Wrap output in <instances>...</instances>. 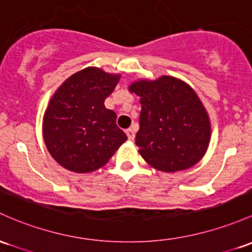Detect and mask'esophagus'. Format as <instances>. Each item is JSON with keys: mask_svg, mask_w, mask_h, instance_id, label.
I'll use <instances>...</instances> for the list:
<instances>
[{"mask_svg": "<svg viewBox=\"0 0 252 252\" xmlns=\"http://www.w3.org/2000/svg\"><path fill=\"white\" fill-rule=\"evenodd\" d=\"M126 136H128L129 140H134L135 139V128H134V126L126 129Z\"/></svg>", "mask_w": 252, "mask_h": 252, "instance_id": "34e87169", "label": "esophagus"}]
</instances>
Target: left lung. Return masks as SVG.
I'll use <instances>...</instances> for the list:
<instances>
[{
	"label": "left lung",
	"mask_w": 252,
	"mask_h": 252,
	"mask_svg": "<svg viewBox=\"0 0 252 252\" xmlns=\"http://www.w3.org/2000/svg\"><path fill=\"white\" fill-rule=\"evenodd\" d=\"M129 90L140 99L135 142L143 159L162 172L197 164L208 148L211 124L192 88L175 77L161 76L134 82Z\"/></svg>",
	"instance_id": "1"
}]
</instances>
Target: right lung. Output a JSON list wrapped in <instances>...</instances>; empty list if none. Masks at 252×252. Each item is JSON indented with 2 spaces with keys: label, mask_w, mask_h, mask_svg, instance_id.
Masks as SVG:
<instances>
[{
  "label": "right lung",
  "mask_w": 252,
  "mask_h": 252,
  "mask_svg": "<svg viewBox=\"0 0 252 252\" xmlns=\"http://www.w3.org/2000/svg\"><path fill=\"white\" fill-rule=\"evenodd\" d=\"M120 75L86 68L64 81L44 115V141L57 162L76 173L104 166L126 135L116 124L115 111L104 101Z\"/></svg>",
  "instance_id": "1"
}]
</instances>
